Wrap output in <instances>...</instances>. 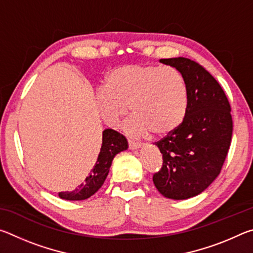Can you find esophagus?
Returning <instances> with one entry per match:
<instances>
[{
	"mask_svg": "<svg viewBox=\"0 0 253 253\" xmlns=\"http://www.w3.org/2000/svg\"><path fill=\"white\" fill-rule=\"evenodd\" d=\"M128 147H129V149H131V151H135V149H139L142 147V144L132 142V140H128Z\"/></svg>",
	"mask_w": 253,
	"mask_h": 253,
	"instance_id": "obj_1",
	"label": "esophagus"
}]
</instances>
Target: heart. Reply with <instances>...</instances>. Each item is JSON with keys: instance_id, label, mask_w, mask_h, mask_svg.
Masks as SVG:
<instances>
[{"instance_id": "1", "label": "heart", "mask_w": 253, "mask_h": 253, "mask_svg": "<svg viewBox=\"0 0 253 253\" xmlns=\"http://www.w3.org/2000/svg\"><path fill=\"white\" fill-rule=\"evenodd\" d=\"M102 121L115 128L129 111L128 135L166 136L182 125L188 108L187 83L181 70L172 66L131 63L107 75L104 87L96 92Z\"/></svg>"}]
</instances>
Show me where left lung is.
Instances as JSON below:
<instances>
[{"mask_svg": "<svg viewBox=\"0 0 253 253\" xmlns=\"http://www.w3.org/2000/svg\"><path fill=\"white\" fill-rule=\"evenodd\" d=\"M160 62L185 77L188 108L182 125L155 144L163 168L153 182L165 198L186 200L207 190L221 172L232 137L231 107L219 83L200 63L183 57Z\"/></svg>", "mask_w": 253, "mask_h": 253, "instance_id": "left-lung-1", "label": "left lung"}]
</instances>
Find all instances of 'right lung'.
<instances>
[{
	"label": "right lung",
	"instance_id": "right-lung-1",
	"mask_svg": "<svg viewBox=\"0 0 253 253\" xmlns=\"http://www.w3.org/2000/svg\"><path fill=\"white\" fill-rule=\"evenodd\" d=\"M127 148V139L122 134L113 129H105L102 131V144L97 162L84 182L71 192H59V198L68 201H81L90 198L104 184L114 157Z\"/></svg>",
	"mask_w": 253,
	"mask_h": 253
}]
</instances>
